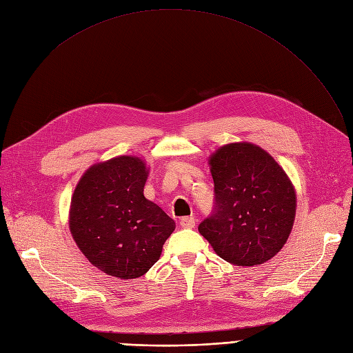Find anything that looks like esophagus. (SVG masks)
I'll return each instance as SVG.
<instances>
[{"label": "esophagus", "instance_id": "34e87169", "mask_svg": "<svg viewBox=\"0 0 353 353\" xmlns=\"http://www.w3.org/2000/svg\"><path fill=\"white\" fill-rule=\"evenodd\" d=\"M182 228H194L195 227V218L194 216H182L179 220Z\"/></svg>", "mask_w": 353, "mask_h": 353}]
</instances>
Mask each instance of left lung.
Instances as JSON below:
<instances>
[{
  "instance_id": "left-lung-1",
  "label": "left lung",
  "mask_w": 353,
  "mask_h": 353,
  "mask_svg": "<svg viewBox=\"0 0 353 353\" xmlns=\"http://www.w3.org/2000/svg\"><path fill=\"white\" fill-rule=\"evenodd\" d=\"M210 165L214 208L199 232L231 264L250 267L274 257L294 221L296 194L288 175L251 143L223 146Z\"/></svg>"
}]
</instances>
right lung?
Returning a JSON list of instances; mask_svg holds the SVG:
<instances>
[{
  "label": "right lung",
  "instance_id": "add662e5",
  "mask_svg": "<svg viewBox=\"0 0 353 353\" xmlns=\"http://www.w3.org/2000/svg\"><path fill=\"white\" fill-rule=\"evenodd\" d=\"M146 165L119 157L92 166L72 198L70 231L81 253L109 276L137 279L161 257L175 221L143 196Z\"/></svg>",
  "mask_w": 353,
  "mask_h": 353
}]
</instances>
